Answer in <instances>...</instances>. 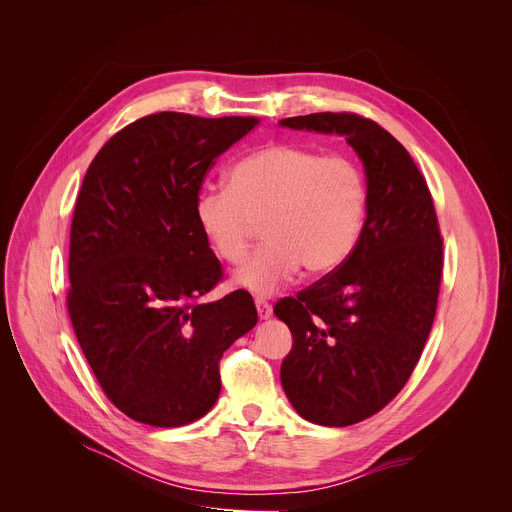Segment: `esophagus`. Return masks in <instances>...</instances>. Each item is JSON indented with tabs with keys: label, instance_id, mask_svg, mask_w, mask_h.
<instances>
[{
	"label": "esophagus",
	"instance_id": "34e87169",
	"mask_svg": "<svg viewBox=\"0 0 512 512\" xmlns=\"http://www.w3.org/2000/svg\"><path fill=\"white\" fill-rule=\"evenodd\" d=\"M255 306H257V314L261 320H267L271 316V304L263 298H255Z\"/></svg>",
	"mask_w": 512,
	"mask_h": 512
}]
</instances>
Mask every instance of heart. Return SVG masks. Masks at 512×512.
I'll return each instance as SVG.
<instances>
[{
	"instance_id": "heart-1",
	"label": "heart",
	"mask_w": 512,
	"mask_h": 512,
	"mask_svg": "<svg viewBox=\"0 0 512 512\" xmlns=\"http://www.w3.org/2000/svg\"><path fill=\"white\" fill-rule=\"evenodd\" d=\"M369 204L360 164L298 143H269L227 172V188L196 198V223L231 265L247 259L257 225L263 247L235 273V285L271 296L304 267L324 275L356 247Z\"/></svg>"
}]
</instances>
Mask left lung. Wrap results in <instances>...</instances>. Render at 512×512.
I'll return each instance as SVG.
<instances>
[{"mask_svg":"<svg viewBox=\"0 0 512 512\" xmlns=\"http://www.w3.org/2000/svg\"><path fill=\"white\" fill-rule=\"evenodd\" d=\"M281 125L340 133L367 172V218L350 257L273 312L294 336L281 385L308 421L344 427L387 407L429 336L444 239L425 176L377 121L356 113L287 117Z\"/></svg>","mask_w":512,"mask_h":512,"instance_id":"obj_1","label":"left lung"}]
</instances>
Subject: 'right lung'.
Wrapping results in <instances>:
<instances>
[{
	"instance_id": "right-lung-1",
	"label": "right lung",
	"mask_w": 512,
	"mask_h": 512,
	"mask_svg": "<svg viewBox=\"0 0 512 512\" xmlns=\"http://www.w3.org/2000/svg\"><path fill=\"white\" fill-rule=\"evenodd\" d=\"M257 125L145 115L117 131L85 174L66 308L103 393L139 423L180 427L206 415L221 393L225 350L257 324L245 289L200 302L223 267L194 212L218 156Z\"/></svg>"
}]
</instances>
